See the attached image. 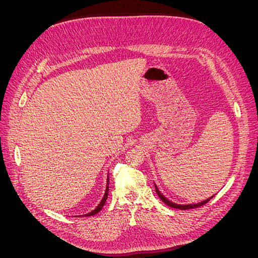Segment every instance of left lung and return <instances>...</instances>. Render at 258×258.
<instances>
[{"mask_svg":"<svg viewBox=\"0 0 258 258\" xmlns=\"http://www.w3.org/2000/svg\"><path fill=\"white\" fill-rule=\"evenodd\" d=\"M155 184V183H154ZM155 189H156V192H157V195L159 196V198L165 202L166 205H168L169 207H171V208H175V209H179V210H188V209H195V208H198V207H201V206H204V205H206L207 202H209L211 199H212L214 196H212V197H210V198H208V199H206V200H204V201H201V202H198V204H189V205H177V204H175V202H172V201H170L168 198H166L165 196H163V195L159 191V189H158V187H157V185L155 184Z\"/></svg>","mask_w":258,"mask_h":258,"instance_id":"obj_1","label":"left lung"}]
</instances>
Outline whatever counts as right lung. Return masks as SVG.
<instances>
[{
  "label": "right lung",
  "instance_id": "obj_1",
  "mask_svg": "<svg viewBox=\"0 0 258 258\" xmlns=\"http://www.w3.org/2000/svg\"><path fill=\"white\" fill-rule=\"evenodd\" d=\"M107 183H106V188H105V192H104V196H103V198H102V200L100 201V204L97 206V208L95 209V210H92L91 212H89V213H87V214H84V215H82V216H91V215H95V214H97L99 211L103 208V206H104V204H105V201H106V199H107V196H108V182H110V178H108V176H107V181H106ZM80 216V215H79Z\"/></svg>",
  "mask_w": 258,
  "mask_h": 258
}]
</instances>
